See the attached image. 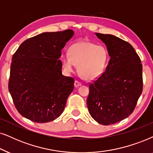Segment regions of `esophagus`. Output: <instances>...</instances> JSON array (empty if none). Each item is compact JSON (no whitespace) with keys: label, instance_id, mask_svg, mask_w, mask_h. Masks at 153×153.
<instances>
[{"label":"esophagus","instance_id":"esophagus-1","mask_svg":"<svg viewBox=\"0 0 153 153\" xmlns=\"http://www.w3.org/2000/svg\"><path fill=\"white\" fill-rule=\"evenodd\" d=\"M74 85H75V87H79V86H80V85H81V82H79L78 80H75V83H74Z\"/></svg>","mask_w":153,"mask_h":153}]
</instances>
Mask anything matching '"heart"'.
Wrapping results in <instances>:
<instances>
[{
  "label": "heart",
  "instance_id": "obj_1",
  "mask_svg": "<svg viewBox=\"0 0 153 153\" xmlns=\"http://www.w3.org/2000/svg\"><path fill=\"white\" fill-rule=\"evenodd\" d=\"M108 62V52L103 45L88 41L75 43L69 49V55L62 56L63 67L68 73L78 66L80 74L87 80L99 78L104 72Z\"/></svg>",
  "mask_w": 153,
  "mask_h": 153
}]
</instances>
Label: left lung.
Here are the masks:
<instances>
[{
	"label": "left lung",
	"mask_w": 153,
	"mask_h": 153,
	"mask_svg": "<svg viewBox=\"0 0 153 153\" xmlns=\"http://www.w3.org/2000/svg\"><path fill=\"white\" fill-rule=\"evenodd\" d=\"M95 34L111 58L104 73L89 84L87 108L98 123L113 125L133 113L143 91V68L129 42L111 34Z\"/></svg>",
	"instance_id": "obj_1"
}]
</instances>
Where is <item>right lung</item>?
Masks as SVG:
<instances>
[{
  "label": "right lung",
  "instance_id": "obj_1",
  "mask_svg": "<svg viewBox=\"0 0 153 153\" xmlns=\"http://www.w3.org/2000/svg\"><path fill=\"white\" fill-rule=\"evenodd\" d=\"M74 32H45L26 40L13 54L8 89L18 112L38 123L64 111L74 78L62 75V50Z\"/></svg>",
  "mask_w": 153,
  "mask_h": 153
}]
</instances>
